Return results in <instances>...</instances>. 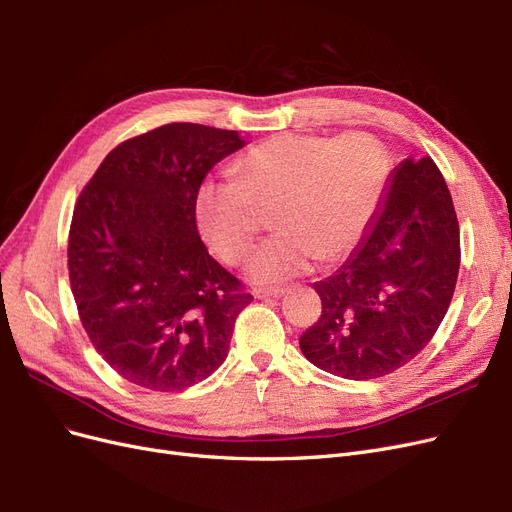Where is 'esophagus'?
<instances>
[{"label": "esophagus", "instance_id": "obj_1", "mask_svg": "<svg viewBox=\"0 0 512 512\" xmlns=\"http://www.w3.org/2000/svg\"><path fill=\"white\" fill-rule=\"evenodd\" d=\"M284 292H286V288H256L254 290L258 299H277V297H282Z\"/></svg>", "mask_w": 512, "mask_h": 512}]
</instances>
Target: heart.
<instances>
[{
    "label": "heart",
    "mask_w": 512,
    "mask_h": 512,
    "mask_svg": "<svg viewBox=\"0 0 512 512\" xmlns=\"http://www.w3.org/2000/svg\"><path fill=\"white\" fill-rule=\"evenodd\" d=\"M237 179H205L194 220L209 250L237 265L252 250L265 215L280 230L252 256L247 275L280 284L346 254L382 203L389 153L369 132L275 134L245 151Z\"/></svg>",
    "instance_id": "heart-1"
}]
</instances>
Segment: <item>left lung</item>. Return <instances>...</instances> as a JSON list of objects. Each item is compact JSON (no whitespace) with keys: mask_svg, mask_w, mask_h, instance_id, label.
Instances as JSON below:
<instances>
[{"mask_svg":"<svg viewBox=\"0 0 512 512\" xmlns=\"http://www.w3.org/2000/svg\"><path fill=\"white\" fill-rule=\"evenodd\" d=\"M461 262L448 185L429 156L406 160L354 254L314 284L322 314L301 337L309 363L374 380L410 363L436 335Z\"/></svg>","mask_w":512,"mask_h":512,"instance_id":"left-lung-1","label":"left lung"}]
</instances>
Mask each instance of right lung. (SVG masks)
Masks as SVG:
<instances>
[{
	"label": "right lung",
	"mask_w": 512,
	"mask_h": 512,
	"mask_svg": "<svg viewBox=\"0 0 512 512\" xmlns=\"http://www.w3.org/2000/svg\"><path fill=\"white\" fill-rule=\"evenodd\" d=\"M239 132L166 123L117 145L76 198L70 288L96 352L121 378L173 393L209 378L252 294L209 256L194 196Z\"/></svg>",
	"instance_id": "right-lung-1"
}]
</instances>
